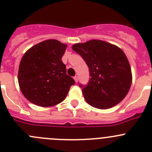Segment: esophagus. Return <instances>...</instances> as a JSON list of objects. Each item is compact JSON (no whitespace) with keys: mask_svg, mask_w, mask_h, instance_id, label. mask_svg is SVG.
<instances>
[{"mask_svg":"<svg viewBox=\"0 0 152 152\" xmlns=\"http://www.w3.org/2000/svg\"><path fill=\"white\" fill-rule=\"evenodd\" d=\"M74 79H75V81L76 82V83H77V81H78V77H77V76H75V77H74Z\"/></svg>","mask_w":152,"mask_h":152,"instance_id":"obj_1","label":"esophagus"}]
</instances>
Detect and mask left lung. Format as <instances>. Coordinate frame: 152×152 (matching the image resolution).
I'll return each instance as SVG.
<instances>
[{
    "label": "left lung",
    "instance_id": "obj_1",
    "mask_svg": "<svg viewBox=\"0 0 152 152\" xmlns=\"http://www.w3.org/2000/svg\"><path fill=\"white\" fill-rule=\"evenodd\" d=\"M72 49L83 57L89 69L88 84L80 85L86 102L102 110L122 102L132 83L131 66L123 50L99 39L76 43Z\"/></svg>",
    "mask_w": 152,
    "mask_h": 152
}]
</instances>
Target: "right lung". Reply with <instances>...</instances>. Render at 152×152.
<instances>
[{
    "label": "right lung",
    "instance_id": "obj_1",
    "mask_svg": "<svg viewBox=\"0 0 152 152\" xmlns=\"http://www.w3.org/2000/svg\"><path fill=\"white\" fill-rule=\"evenodd\" d=\"M67 45L48 39L30 48L19 64L18 80L26 99L40 107L57 105L66 99L71 86L75 83L66 74L62 62Z\"/></svg>",
    "mask_w": 152,
    "mask_h": 152
}]
</instances>
